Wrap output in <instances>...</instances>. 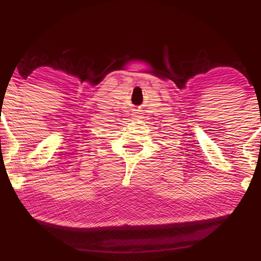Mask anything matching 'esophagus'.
<instances>
[{
	"label": "esophagus",
	"instance_id": "esophagus-1",
	"mask_svg": "<svg viewBox=\"0 0 261 261\" xmlns=\"http://www.w3.org/2000/svg\"><path fill=\"white\" fill-rule=\"evenodd\" d=\"M133 115H134L135 117H139V113H137V112H135V114H133Z\"/></svg>",
	"mask_w": 261,
	"mask_h": 261
}]
</instances>
